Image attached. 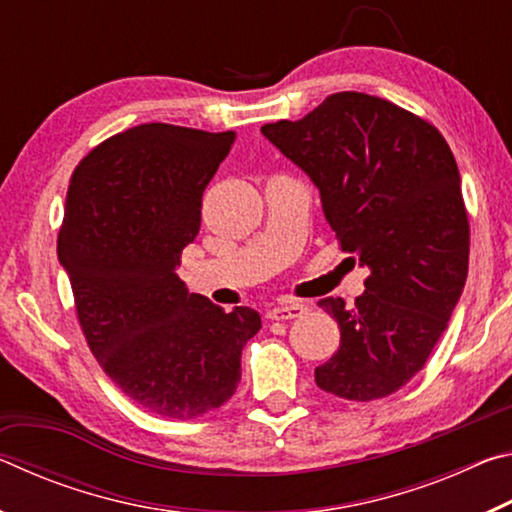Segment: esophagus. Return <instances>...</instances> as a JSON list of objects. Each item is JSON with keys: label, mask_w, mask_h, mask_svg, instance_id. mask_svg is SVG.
<instances>
[{"label": "esophagus", "mask_w": 512, "mask_h": 512, "mask_svg": "<svg viewBox=\"0 0 512 512\" xmlns=\"http://www.w3.org/2000/svg\"><path fill=\"white\" fill-rule=\"evenodd\" d=\"M307 311V305H302V302H284V305H277L273 309H268L266 318L271 320H291V318H298Z\"/></svg>", "instance_id": "34e87169"}]
</instances>
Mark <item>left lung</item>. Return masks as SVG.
I'll use <instances>...</instances> for the list:
<instances>
[{
    "instance_id": "left-lung-1",
    "label": "left lung",
    "mask_w": 512,
    "mask_h": 512,
    "mask_svg": "<svg viewBox=\"0 0 512 512\" xmlns=\"http://www.w3.org/2000/svg\"><path fill=\"white\" fill-rule=\"evenodd\" d=\"M262 133L320 189L343 253L370 268L345 307L323 298L341 343L314 377L320 391L370 402L400 391L447 329L470 262L461 176L436 126L363 92H336L298 121Z\"/></svg>"
}]
</instances>
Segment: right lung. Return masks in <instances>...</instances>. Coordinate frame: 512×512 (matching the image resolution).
<instances>
[{"label": "right lung", "instance_id": "obj_1", "mask_svg": "<svg viewBox=\"0 0 512 512\" xmlns=\"http://www.w3.org/2000/svg\"><path fill=\"white\" fill-rule=\"evenodd\" d=\"M237 133L142 124L74 169L58 257L101 370L155 415L194 420L235 395L255 309L225 311L176 275L201 228L203 192Z\"/></svg>", "mask_w": 512, "mask_h": 512}]
</instances>
